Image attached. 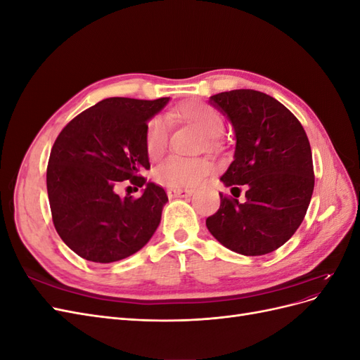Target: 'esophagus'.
Wrapping results in <instances>:
<instances>
[{"mask_svg":"<svg viewBox=\"0 0 360 360\" xmlns=\"http://www.w3.org/2000/svg\"><path fill=\"white\" fill-rule=\"evenodd\" d=\"M169 198H188L192 195L191 189H168L167 191Z\"/></svg>","mask_w":360,"mask_h":360,"instance_id":"esophagus-1","label":"esophagus"}]
</instances>
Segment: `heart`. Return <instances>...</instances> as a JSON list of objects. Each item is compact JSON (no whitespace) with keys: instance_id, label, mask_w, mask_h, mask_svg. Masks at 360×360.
I'll return each mask as SVG.
<instances>
[{"instance_id":"b5f03b06","label":"heart","mask_w":360,"mask_h":360,"mask_svg":"<svg viewBox=\"0 0 360 360\" xmlns=\"http://www.w3.org/2000/svg\"><path fill=\"white\" fill-rule=\"evenodd\" d=\"M172 118H180L198 126L202 132L210 136H217L224 129L221 114L213 106L204 102H186L169 114ZM169 136V124L167 118L156 115L146 126V150L150 158H159L167 148ZM212 169L210 160L204 158H183L171 155L163 159L155 168V179L158 183L171 189L191 188L198 184Z\"/></svg>"}]
</instances>
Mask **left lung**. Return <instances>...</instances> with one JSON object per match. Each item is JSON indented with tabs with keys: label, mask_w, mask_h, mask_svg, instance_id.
I'll list each match as a JSON object with an SVG mask.
<instances>
[{
	"label": "left lung",
	"mask_w": 360,
	"mask_h": 360,
	"mask_svg": "<svg viewBox=\"0 0 360 360\" xmlns=\"http://www.w3.org/2000/svg\"><path fill=\"white\" fill-rule=\"evenodd\" d=\"M209 103L231 123L234 159L221 177L236 198L221 195V207L205 225L233 252H274L300 226L314 192L311 146L299 120L274 97L255 90L210 96ZM236 186L247 188L238 203Z\"/></svg>",
	"instance_id": "1"
}]
</instances>
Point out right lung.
<instances>
[{
    "label": "right lung",
    "instance_id": "1",
    "mask_svg": "<svg viewBox=\"0 0 360 360\" xmlns=\"http://www.w3.org/2000/svg\"><path fill=\"white\" fill-rule=\"evenodd\" d=\"M168 102L110 97L76 115L53 143L46 171L52 221L81 258L114 263L158 230L168 197L139 174L150 169L146 126ZM124 179L145 188L139 199L115 193Z\"/></svg>",
    "mask_w": 360,
    "mask_h": 360
}]
</instances>
